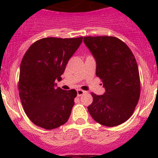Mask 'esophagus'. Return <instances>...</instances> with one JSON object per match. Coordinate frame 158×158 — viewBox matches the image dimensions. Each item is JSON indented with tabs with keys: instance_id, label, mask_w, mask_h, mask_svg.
Masks as SVG:
<instances>
[{
	"instance_id": "esophagus-1",
	"label": "esophagus",
	"mask_w": 158,
	"mask_h": 158,
	"mask_svg": "<svg viewBox=\"0 0 158 158\" xmlns=\"http://www.w3.org/2000/svg\"><path fill=\"white\" fill-rule=\"evenodd\" d=\"M84 93H85V91H83V90H81V89H77V96H82Z\"/></svg>"
}]
</instances>
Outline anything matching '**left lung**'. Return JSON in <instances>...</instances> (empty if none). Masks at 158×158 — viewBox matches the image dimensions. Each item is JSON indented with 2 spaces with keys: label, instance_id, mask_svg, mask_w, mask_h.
<instances>
[{
  "label": "left lung",
  "instance_id": "1",
  "mask_svg": "<svg viewBox=\"0 0 158 158\" xmlns=\"http://www.w3.org/2000/svg\"><path fill=\"white\" fill-rule=\"evenodd\" d=\"M84 43L96 62V76L105 89L104 95L92 93L88 111L98 123L115 127L132 115L140 96V77L133 53L113 36H86Z\"/></svg>",
  "mask_w": 158,
  "mask_h": 158
}]
</instances>
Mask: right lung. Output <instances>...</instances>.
<instances>
[{
    "instance_id": "add662e5",
    "label": "right lung",
    "mask_w": 158,
    "mask_h": 158,
    "mask_svg": "<svg viewBox=\"0 0 158 158\" xmlns=\"http://www.w3.org/2000/svg\"><path fill=\"white\" fill-rule=\"evenodd\" d=\"M82 39L43 38L25 53L20 64L19 94L26 115L36 126L52 130L69 119L77 91L57 88L55 81L62 80Z\"/></svg>"
}]
</instances>
